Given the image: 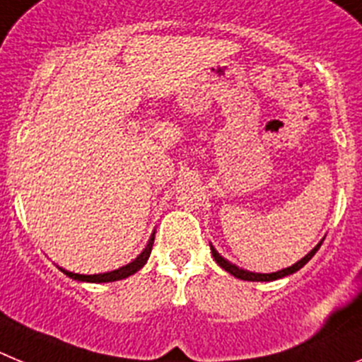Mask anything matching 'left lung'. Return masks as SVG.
Segmentation results:
<instances>
[{
  "mask_svg": "<svg viewBox=\"0 0 362 362\" xmlns=\"http://www.w3.org/2000/svg\"><path fill=\"white\" fill-rule=\"evenodd\" d=\"M321 243H323V242H319L317 245H315L314 249H312L310 252H308L307 256H305V258H301L298 263H294V265H292V267H286V269L278 270V272H270V274H259V272H249V270H243V269H240V267L233 265V263L227 262L226 258H221L220 252H218V250L214 249L213 245H211V252H213L214 262H216L218 265L221 267V269L227 270L229 274H233L234 278L245 279V281H274V279L285 278V276H288V274H294V272H298V270L301 269V267L307 265V263L312 259V256H314V254L317 252V249H319V247H321Z\"/></svg>",
  "mask_w": 362,
  "mask_h": 362,
  "instance_id": "1",
  "label": "left lung"
}]
</instances>
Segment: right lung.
Wrapping results in <instances>:
<instances>
[{
	"label": "right lung",
	"instance_id": "right-lung-1",
	"mask_svg": "<svg viewBox=\"0 0 362 362\" xmlns=\"http://www.w3.org/2000/svg\"><path fill=\"white\" fill-rule=\"evenodd\" d=\"M153 242H155V233H153L151 238H149V242H148V245H146V249L142 250V252L139 254V256H136L132 263H128V265H124V267H120V269H117V270H110V272H103V274H90V276L76 274V272H70V270H64V269H61V270H63L68 278L77 279V281H88V283L119 281V279H124V278H128V276L135 274L136 270H141L142 267L146 265V262H148V258H149V254H151Z\"/></svg>",
	"mask_w": 362,
	"mask_h": 362
}]
</instances>
